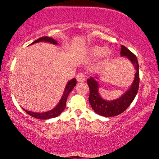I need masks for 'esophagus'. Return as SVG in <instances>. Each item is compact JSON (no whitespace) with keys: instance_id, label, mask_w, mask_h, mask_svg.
<instances>
[{"instance_id":"esophagus-1","label":"esophagus","mask_w":159,"mask_h":159,"mask_svg":"<svg viewBox=\"0 0 159 159\" xmlns=\"http://www.w3.org/2000/svg\"><path fill=\"white\" fill-rule=\"evenodd\" d=\"M76 79H77V82H82L85 81L86 77H85V75L83 72H80V73H78L77 76H76Z\"/></svg>"}]
</instances>
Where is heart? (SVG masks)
Returning <instances> with one entry per match:
<instances>
[{
    "mask_svg": "<svg viewBox=\"0 0 159 159\" xmlns=\"http://www.w3.org/2000/svg\"><path fill=\"white\" fill-rule=\"evenodd\" d=\"M88 53L89 56L91 57L99 56L100 60L104 61L110 58V57L112 54V51L108 47L104 48L102 47H100V46L95 45L89 48Z\"/></svg>",
    "mask_w": 159,
    "mask_h": 159,
    "instance_id": "1",
    "label": "heart"
}]
</instances>
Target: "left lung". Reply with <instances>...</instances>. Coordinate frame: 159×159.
<instances>
[{
	"mask_svg": "<svg viewBox=\"0 0 159 159\" xmlns=\"http://www.w3.org/2000/svg\"><path fill=\"white\" fill-rule=\"evenodd\" d=\"M120 56L125 57L134 66L135 73L134 80L130 88L125 91L123 95L112 100H106L103 99L99 93V83L95 77H89L87 80V84L89 88V102L94 111L97 114L105 117H113L125 111L134 100L137 95L139 87V65L137 57L125 46H121Z\"/></svg>",
	"mask_w": 159,
	"mask_h": 159,
	"instance_id": "left-lung-1",
	"label": "left lung"
}]
</instances>
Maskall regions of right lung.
Returning a JSON list of instances; mask_svg holds the SVG:
<instances>
[{
    "label": "right lung",
    "instance_id": "right-lung-1",
    "mask_svg": "<svg viewBox=\"0 0 159 159\" xmlns=\"http://www.w3.org/2000/svg\"><path fill=\"white\" fill-rule=\"evenodd\" d=\"M40 41H41V42H48L54 45L58 44L57 41L56 40H54V39H52L51 37H48V36H43V37H41L39 39H38L37 40L34 41L33 43H31V45L34 44V43H35L40 42ZM76 84H77V81H76L75 78H73V79L70 80V81L67 82V84H66L65 87V89H64V90L63 95L61 98V100H59V102L58 104H57V106L54 108H53L51 110H49V111L44 112H34L32 111H29V110H25L24 108H23V110H24L26 112H27L29 116L34 117V118H35L41 120L50 119L59 116V115L64 111V110L65 109L67 97L69 95V94L70 93V92H72L73 88L76 86Z\"/></svg>",
    "mask_w": 159,
    "mask_h": 159
}]
</instances>
